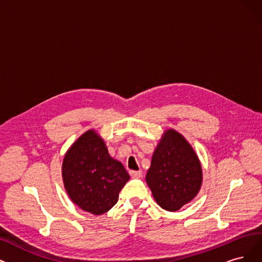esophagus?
<instances>
[{"mask_svg":"<svg viewBox=\"0 0 262 262\" xmlns=\"http://www.w3.org/2000/svg\"><path fill=\"white\" fill-rule=\"evenodd\" d=\"M130 175L133 179H140L142 177V171H130Z\"/></svg>","mask_w":262,"mask_h":262,"instance_id":"34e87169","label":"esophagus"}]
</instances>
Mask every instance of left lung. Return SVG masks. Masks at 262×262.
I'll return each instance as SVG.
<instances>
[{"label": "left lung", "mask_w": 262, "mask_h": 262, "mask_svg": "<svg viewBox=\"0 0 262 262\" xmlns=\"http://www.w3.org/2000/svg\"><path fill=\"white\" fill-rule=\"evenodd\" d=\"M146 182L156 202L170 212L180 210L200 190V161L179 132L167 130L163 135L152 155Z\"/></svg>", "instance_id": "1"}]
</instances>
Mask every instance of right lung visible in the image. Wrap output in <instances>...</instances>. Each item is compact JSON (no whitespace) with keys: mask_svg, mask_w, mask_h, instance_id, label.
<instances>
[{"mask_svg":"<svg viewBox=\"0 0 262 262\" xmlns=\"http://www.w3.org/2000/svg\"><path fill=\"white\" fill-rule=\"evenodd\" d=\"M62 176L72 201L95 215L110 211L130 180L123 165L112 158L105 143L92 130L83 133L67 152Z\"/></svg>","mask_w":262,"mask_h":262,"instance_id":"add662e5","label":"right lung"}]
</instances>
